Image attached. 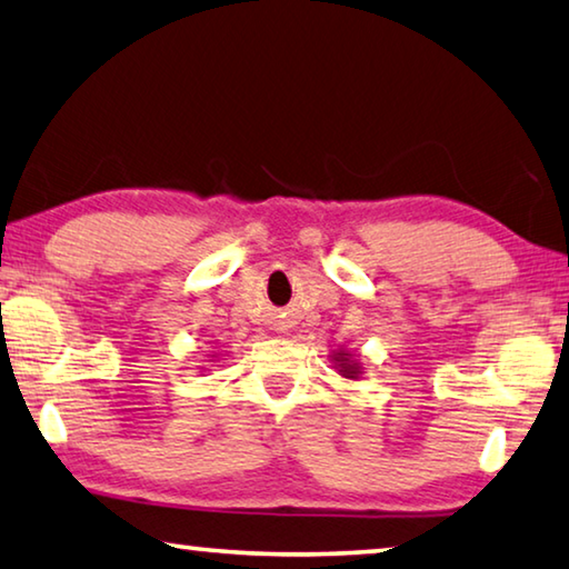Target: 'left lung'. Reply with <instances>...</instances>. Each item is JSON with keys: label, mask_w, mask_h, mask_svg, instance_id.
<instances>
[{"label": "left lung", "mask_w": 569, "mask_h": 569, "mask_svg": "<svg viewBox=\"0 0 569 569\" xmlns=\"http://www.w3.org/2000/svg\"><path fill=\"white\" fill-rule=\"evenodd\" d=\"M336 361H339L343 377H349V373H351V377H356V373H359V363L349 361V353H339V356H336Z\"/></svg>", "instance_id": "8db88e82"}]
</instances>
